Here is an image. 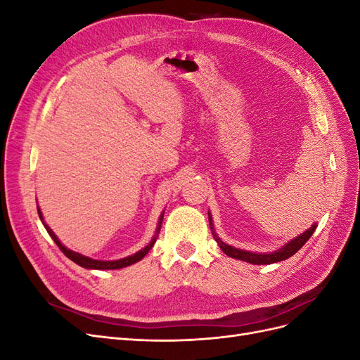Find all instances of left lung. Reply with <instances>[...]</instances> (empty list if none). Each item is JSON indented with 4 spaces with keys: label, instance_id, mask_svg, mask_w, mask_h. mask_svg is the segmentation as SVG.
<instances>
[{
    "label": "left lung",
    "instance_id": "1",
    "mask_svg": "<svg viewBox=\"0 0 360 360\" xmlns=\"http://www.w3.org/2000/svg\"><path fill=\"white\" fill-rule=\"evenodd\" d=\"M209 224H210V230L213 234V238L219 245V248L222 249V252L228 257L236 258V259H240V261H246V263L250 264H271V263H278V261H284L287 258H290L291 255H294L297 252V250L309 240V237L314 234L315 228H317V224H312L311 228H308L307 231L302 233L300 236L294 237L292 240H290L288 243H285L284 246H281L279 249L274 250V252H267V254H258V252H249V250H243V249H238L234 246L226 245L225 242H222L219 236L216 234L214 231V226H213V219H212V214L209 212Z\"/></svg>",
    "mask_w": 360,
    "mask_h": 360
}]
</instances>
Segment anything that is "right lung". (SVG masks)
<instances>
[{
  "label": "right lung",
  "mask_w": 360,
  "mask_h": 360,
  "mask_svg": "<svg viewBox=\"0 0 360 360\" xmlns=\"http://www.w3.org/2000/svg\"><path fill=\"white\" fill-rule=\"evenodd\" d=\"M37 213H39V217H40V221H41L43 226L46 228V231H48V233H49V236L52 237V240L57 243V246L63 250V254L66 255L69 259H72L73 263H76V264L81 266V267H84V269H90V270H114V269H123V267H127V266H132V264L138 263V261L143 259V258L148 254V250H150L151 248H153V245L156 243V238H158V236H159L160 226H162L163 213H165V212H162V214L159 216L158 226H156V233H155L153 238H151L150 243H148L147 246H144L143 249L138 250V252H135L134 255H129V257L120 258V259H112V261L94 259V258H90V257H85V255H82V254L75 252V250H72V249H68L66 246H64V245L58 240V237H57L56 234H53V231L51 230V228L46 225L45 219H43V214H41V210H40V207H39V205H37Z\"/></svg>",
  "instance_id": "1"
}]
</instances>
